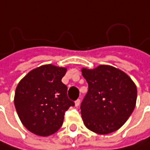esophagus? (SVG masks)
I'll list each match as a JSON object with an SVG mask.
<instances>
[{
    "instance_id": "34e87169",
    "label": "esophagus",
    "mask_w": 150,
    "mask_h": 150,
    "mask_svg": "<svg viewBox=\"0 0 150 150\" xmlns=\"http://www.w3.org/2000/svg\"><path fill=\"white\" fill-rule=\"evenodd\" d=\"M80 103H81V100H80V99H77V100L75 102V107H78V106L80 105Z\"/></svg>"
}]
</instances>
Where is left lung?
<instances>
[{"label": "left lung", "instance_id": "8db88e82", "mask_svg": "<svg viewBox=\"0 0 150 150\" xmlns=\"http://www.w3.org/2000/svg\"><path fill=\"white\" fill-rule=\"evenodd\" d=\"M81 72L88 84V93L81 104L85 126L100 135L119 129L135 108V83L129 75L112 66L82 69Z\"/></svg>", "mask_w": 150, "mask_h": 150}]
</instances>
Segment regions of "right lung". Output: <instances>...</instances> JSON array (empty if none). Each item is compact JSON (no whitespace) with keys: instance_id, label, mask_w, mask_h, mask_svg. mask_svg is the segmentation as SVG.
<instances>
[{"instance_id":"obj_1","label":"right lung","mask_w":150,"mask_h":150,"mask_svg":"<svg viewBox=\"0 0 150 150\" xmlns=\"http://www.w3.org/2000/svg\"><path fill=\"white\" fill-rule=\"evenodd\" d=\"M66 71L65 68L43 65L30 71L17 85L15 108L30 132L41 136L55 133L63 123L65 112L75 106L62 81Z\"/></svg>"}]
</instances>
